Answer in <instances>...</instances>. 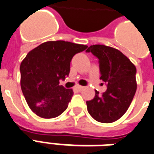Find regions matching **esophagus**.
Wrapping results in <instances>:
<instances>
[{
    "label": "esophagus",
    "instance_id": "34e87169",
    "mask_svg": "<svg viewBox=\"0 0 154 154\" xmlns=\"http://www.w3.org/2000/svg\"><path fill=\"white\" fill-rule=\"evenodd\" d=\"M74 89H75L76 91H82L83 89H84V86H79V85H78V86H75V88Z\"/></svg>",
    "mask_w": 154,
    "mask_h": 154
}]
</instances>
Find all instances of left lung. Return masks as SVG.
Listing matches in <instances>:
<instances>
[{
    "mask_svg": "<svg viewBox=\"0 0 154 154\" xmlns=\"http://www.w3.org/2000/svg\"><path fill=\"white\" fill-rule=\"evenodd\" d=\"M86 52L98 58L100 79L107 90L102 94L86 101L87 110L94 120L111 123L122 118L129 108L136 91V68L130 60L117 49L103 45H91Z\"/></svg>",
    "mask_w": 154,
    "mask_h": 154,
    "instance_id": "8db88e82",
    "label": "left lung"
}]
</instances>
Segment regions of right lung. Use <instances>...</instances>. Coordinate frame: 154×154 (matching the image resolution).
Instances as JSON below:
<instances>
[{"instance_id": "1", "label": "right lung", "mask_w": 154, "mask_h": 154, "mask_svg": "<svg viewBox=\"0 0 154 154\" xmlns=\"http://www.w3.org/2000/svg\"><path fill=\"white\" fill-rule=\"evenodd\" d=\"M87 45L64 41L46 42L31 51L20 65L21 89L29 108L42 118L60 116L73 95L60 86L70 72L72 57Z\"/></svg>"}]
</instances>
